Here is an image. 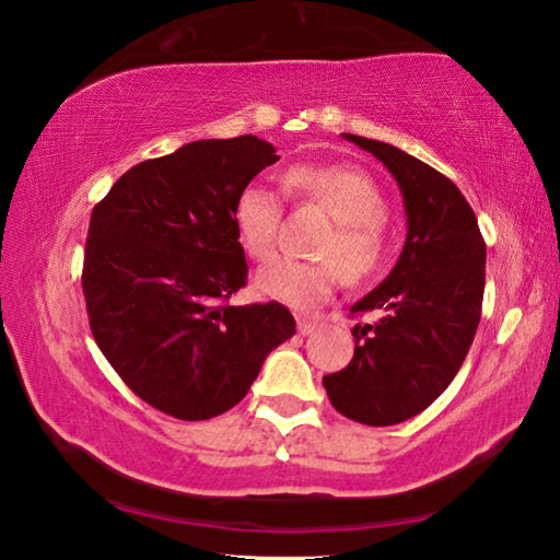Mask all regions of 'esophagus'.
Returning <instances> with one entry per match:
<instances>
[{
  "mask_svg": "<svg viewBox=\"0 0 560 560\" xmlns=\"http://www.w3.org/2000/svg\"><path fill=\"white\" fill-rule=\"evenodd\" d=\"M318 328V320L316 318H299V334L301 336H308V334H314V330Z\"/></svg>",
  "mask_w": 560,
  "mask_h": 560,
  "instance_id": "esophagus-1",
  "label": "esophagus"
}]
</instances>
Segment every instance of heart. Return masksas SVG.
<instances>
[{
	"label": "heart",
	"mask_w": 560,
	"mask_h": 560,
	"mask_svg": "<svg viewBox=\"0 0 560 560\" xmlns=\"http://www.w3.org/2000/svg\"><path fill=\"white\" fill-rule=\"evenodd\" d=\"M289 187L301 202L316 205L334 220V232L318 244V261L273 257L257 271L261 296L293 308L324 303L343 273L348 283L375 277L385 267L390 236L385 197L365 170L350 165H299ZM281 197L269 185L249 183L234 202V226L244 252L264 259L273 249L281 226Z\"/></svg>",
	"instance_id": "heart-1"
}]
</instances>
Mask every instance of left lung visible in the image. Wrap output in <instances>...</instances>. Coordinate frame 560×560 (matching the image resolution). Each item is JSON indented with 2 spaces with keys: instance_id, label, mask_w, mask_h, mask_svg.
Returning a JSON list of instances; mask_svg holds the SVG:
<instances>
[{
  "instance_id": "1",
  "label": "left lung",
  "mask_w": 560,
  "mask_h": 560,
  "mask_svg": "<svg viewBox=\"0 0 560 560\" xmlns=\"http://www.w3.org/2000/svg\"><path fill=\"white\" fill-rule=\"evenodd\" d=\"M390 170L402 192L407 240L381 287L350 306L355 353L324 375L348 420L387 428L438 400L459 373L481 318L487 244L459 187L381 140L343 132Z\"/></svg>"
}]
</instances>
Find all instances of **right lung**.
I'll return each mask as SVG.
<instances>
[{"label": "right lung", "instance_id": "1", "mask_svg": "<svg viewBox=\"0 0 560 560\" xmlns=\"http://www.w3.org/2000/svg\"><path fill=\"white\" fill-rule=\"evenodd\" d=\"M273 153L257 136L195 140L130 167L91 212V334L120 381L177 420L230 410L296 334L277 301L230 306L249 273L234 202Z\"/></svg>", "mask_w": 560, "mask_h": 560}]
</instances>
